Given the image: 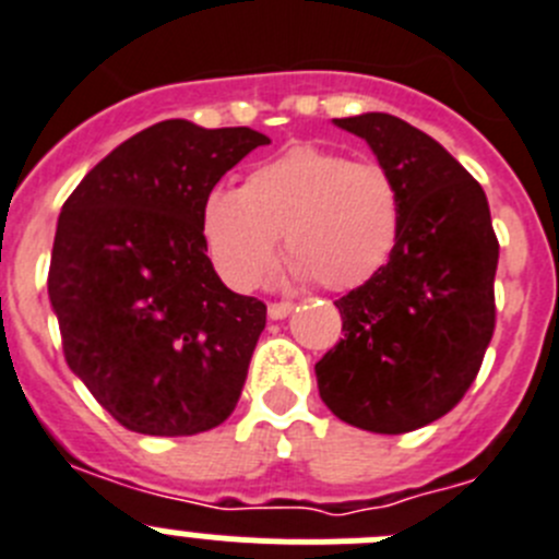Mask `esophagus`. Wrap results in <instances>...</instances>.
<instances>
[{
  "label": "esophagus",
  "mask_w": 559,
  "mask_h": 559,
  "mask_svg": "<svg viewBox=\"0 0 559 559\" xmlns=\"http://www.w3.org/2000/svg\"><path fill=\"white\" fill-rule=\"evenodd\" d=\"M292 311V304H270L267 306V314L273 317V320H284V317H289Z\"/></svg>",
  "instance_id": "esophagus-1"
}]
</instances>
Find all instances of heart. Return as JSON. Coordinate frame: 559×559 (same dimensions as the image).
Segmentation results:
<instances>
[{"instance_id":"b5f03b06","label":"heart","mask_w":559,"mask_h":559,"mask_svg":"<svg viewBox=\"0 0 559 559\" xmlns=\"http://www.w3.org/2000/svg\"><path fill=\"white\" fill-rule=\"evenodd\" d=\"M200 219L211 264L230 289L250 292L267 275L284 234L292 278L348 292L386 264L401 205L381 164L300 144L255 167L242 189H211Z\"/></svg>"}]
</instances>
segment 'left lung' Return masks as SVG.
I'll return each mask as SVG.
<instances>
[{
  "mask_svg": "<svg viewBox=\"0 0 559 559\" xmlns=\"http://www.w3.org/2000/svg\"><path fill=\"white\" fill-rule=\"evenodd\" d=\"M334 124L392 175L401 228L384 267L336 300L345 336L314 365L317 386L345 424L404 435L454 409L479 373L499 239L481 186L424 130L390 114Z\"/></svg>",
  "mask_w": 559,
  "mask_h": 559,
  "instance_id": "left-lung-1",
  "label": "left lung"
}]
</instances>
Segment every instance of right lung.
Masks as SVG:
<instances>
[{
  "label": "right lung",
  "mask_w": 559,
  "mask_h": 559,
  "mask_svg": "<svg viewBox=\"0 0 559 559\" xmlns=\"http://www.w3.org/2000/svg\"><path fill=\"white\" fill-rule=\"evenodd\" d=\"M270 139L167 119L130 135L60 209L49 304L72 373L139 435L189 437L228 420L267 323L203 242V200Z\"/></svg>",
  "instance_id": "right-lung-1"
}]
</instances>
